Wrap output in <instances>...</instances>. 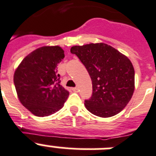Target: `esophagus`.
<instances>
[{
    "mask_svg": "<svg viewBox=\"0 0 156 156\" xmlns=\"http://www.w3.org/2000/svg\"><path fill=\"white\" fill-rule=\"evenodd\" d=\"M72 90H73L74 92L77 93V92H78V87H74V88H72Z\"/></svg>",
    "mask_w": 156,
    "mask_h": 156,
    "instance_id": "1",
    "label": "esophagus"
}]
</instances>
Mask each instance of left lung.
<instances>
[{"mask_svg": "<svg viewBox=\"0 0 156 156\" xmlns=\"http://www.w3.org/2000/svg\"><path fill=\"white\" fill-rule=\"evenodd\" d=\"M70 52L78 56L92 80V96L85 101L87 110L100 117L119 113L135 89V70L129 58L103 43L74 46Z\"/></svg>", "mask_w": 156, "mask_h": 156, "instance_id": "obj_1", "label": "left lung"}]
</instances>
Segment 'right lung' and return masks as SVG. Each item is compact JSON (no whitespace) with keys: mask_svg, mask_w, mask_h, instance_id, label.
I'll return each instance as SVG.
<instances>
[{"mask_svg":"<svg viewBox=\"0 0 156 156\" xmlns=\"http://www.w3.org/2000/svg\"><path fill=\"white\" fill-rule=\"evenodd\" d=\"M65 57L58 46L38 48L22 60L13 81L20 101L32 114L48 116L63 107L69 92L60 85L57 65Z\"/></svg>","mask_w":156,"mask_h":156,"instance_id":"add662e5","label":"right lung"}]
</instances>
